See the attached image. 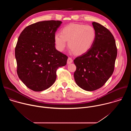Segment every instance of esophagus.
Returning <instances> with one entry per match:
<instances>
[{"instance_id": "esophagus-1", "label": "esophagus", "mask_w": 131, "mask_h": 131, "mask_svg": "<svg viewBox=\"0 0 131 131\" xmlns=\"http://www.w3.org/2000/svg\"><path fill=\"white\" fill-rule=\"evenodd\" d=\"M67 63L68 64H71V63H72V59L70 58H68V60H67Z\"/></svg>"}]
</instances>
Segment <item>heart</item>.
<instances>
[{
    "instance_id": "heart-1",
    "label": "heart",
    "mask_w": 131,
    "mask_h": 131,
    "mask_svg": "<svg viewBox=\"0 0 131 131\" xmlns=\"http://www.w3.org/2000/svg\"><path fill=\"white\" fill-rule=\"evenodd\" d=\"M96 36V30L92 26L71 23L64 27L61 30V34H55L54 38L59 51L64 50L68 41L72 52L77 55H82L91 48Z\"/></svg>"
}]
</instances>
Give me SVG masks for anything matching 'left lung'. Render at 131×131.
Instances as JSON below:
<instances>
[{
    "label": "left lung",
    "mask_w": 131,
    "mask_h": 131,
    "mask_svg": "<svg viewBox=\"0 0 131 131\" xmlns=\"http://www.w3.org/2000/svg\"><path fill=\"white\" fill-rule=\"evenodd\" d=\"M95 40L85 53L73 60L76 66L74 78L81 89L92 91L103 86L114 71L117 55L116 41L111 32L101 24L93 22Z\"/></svg>",
    "instance_id": "left-lung-1"
}]
</instances>
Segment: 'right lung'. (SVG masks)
<instances>
[{"label": "right lung", "instance_id": "1", "mask_svg": "<svg viewBox=\"0 0 131 131\" xmlns=\"http://www.w3.org/2000/svg\"><path fill=\"white\" fill-rule=\"evenodd\" d=\"M62 23L54 20L37 22L27 26L18 37L15 49L17 73L34 91L52 86L58 68L66 65L68 57L56 49L54 38Z\"/></svg>", "mask_w": 131, "mask_h": 131}]
</instances>
